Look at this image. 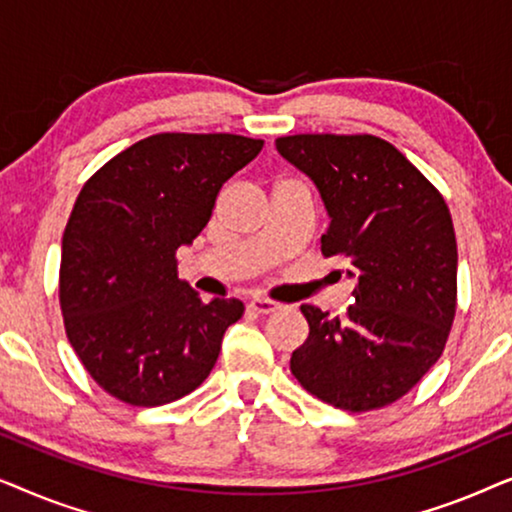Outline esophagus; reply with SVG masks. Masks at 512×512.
I'll list each match as a JSON object with an SVG mask.
<instances>
[{"label": "esophagus", "mask_w": 512, "mask_h": 512, "mask_svg": "<svg viewBox=\"0 0 512 512\" xmlns=\"http://www.w3.org/2000/svg\"><path fill=\"white\" fill-rule=\"evenodd\" d=\"M249 307H251V310H254L256 314H272V312H277L282 305L275 303V300H268V298H254V300H251V303H249Z\"/></svg>", "instance_id": "1"}]
</instances>
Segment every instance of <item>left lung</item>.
Here are the masks:
<instances>
[{
    "mask_svg": "<svg viewBox=\"0 0 512 512\" xmlns=\"http://www.w3.org/2000/svg\"><path fill=\"white\" fill-rule=\"evenodd\" d=\"M277 151L314 181L328 212L321 254L359 275L354 305L328 317L300 305L310 335L291 373L349 412L391 405L443 354L457 312V237L436 186L375 135H289Z\"/></svg>",
    "mask_w": 512,
    "mask_h": 512,
    "instance_id": "8db88e82",
    "label": "left lung"
}]
</instances>
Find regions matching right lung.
Masks as SVG:
<instances>
[{
    "mask_svg": "<svg viewBox=\"0 0 512 512\" xmlns=\"http://www.w3.org/2000/svg\"><path fill=\"white\" fill-rule=\"evenodd\" d=\"M263 149L228 132H160L104 163L62 235L60 310L88 375L118 401L153 408L198 389L237 298L205 303L177 275V249L212 219L216 195Z\"/></svg>",
    "mask_w": 512,
    "mask_h": 512,
    "instance_id": "right-lung-1",
    "label": "right lung"
}]
</instances>
